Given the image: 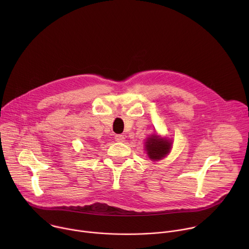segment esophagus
<instances>
[{"label": "esophagus", "mask_w": 249, "mask_h": 249, "mask_svg": "<svg viewBox=\"0 0 249 249\" xmlns=\"http://www.w3.org/2000/svg\"><path fill=\"white\" fill-rule=\"evenodd\" d=\"M115 140L117 142H124L125 141V137L121 134H118V135H115Z\"/></svg>", "instance_id": "34e87169"}]
</instances>
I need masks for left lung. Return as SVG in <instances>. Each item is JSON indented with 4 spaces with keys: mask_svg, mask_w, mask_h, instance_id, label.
Here are the masks:
<instances>
[{
    "mask_svg": "<svg viewBox=\"0 0 249 249\" xmlns=\"http://www.w3.org/2000/svg\"><path fill=\"white\" fill-rule=\"evenodd\" d=\"M171 144L167 140L159 138L157 135H153L146 142V150L148 156L153 160H159L164 158L170 150Z\"/></svg>",
    "mask_w": 249,
    "mask_h": 249,
    "instance_id": "8db88e82",
    "label": "left lung"
}]
</instances>
